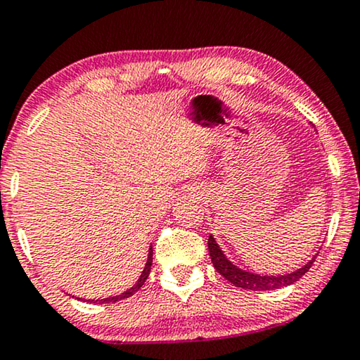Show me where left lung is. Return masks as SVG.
<instances>
[{"mask_svg":"<svg viewBox=\"0 0 360 360\" xmlns=\"http://www.w3.org/2000/svg\"><path fill=\"white\" fill-rule=\"evenodd\" d=\"M207 248H209V256H211V261L214 264V267H216V271L219 272L224 279L229 281L231 284H234L236 288H243L249 290H274V289H281V288H285V285L294 284L295 281L301 279V277L311 269L314 261H316V256H314L306 266H302L301 269L290 272V274L261 276V274H254V272L239 269L236 264L231 262L229 259L224 256V252L221 251L219 244L216 243V239H214L212 236H209Z\"/></svg>","mask_w":360,"mask_h":360,"instance_id":"8db88e82","label":"left lung"}]
</instances>
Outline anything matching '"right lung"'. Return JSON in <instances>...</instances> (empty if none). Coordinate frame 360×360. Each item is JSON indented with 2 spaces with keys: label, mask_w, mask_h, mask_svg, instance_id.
Masks as SVG:
<instances>
[{
  "label": "right lung",
  "mask_w": 360,
  "mask_h": 360,
  "mask_svg": "<svg viewBox=\"0 0 360 360\" xmlns=\"http://www.w3.org/2000/svg\"><path fill=\"white\" fill-rule=\"evenodd\" d=\"M151 264H153V245H151V248H149V252H148V261H146V266H144L143 274L139 276L138 282H136V284L133 285V288H129L127 290H124V292L120 294V295H112V297H106V299H98V301H93V302H94V304H103V302H117V301H121V299H127V297H131V295H133L134 292H138V290H139L141 288H143L144 282H146L148 276H149V272H151Z\"/></svg>",
  "instance_id": "right-lung-1"
}]
</instances>
